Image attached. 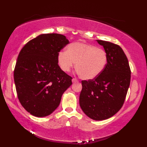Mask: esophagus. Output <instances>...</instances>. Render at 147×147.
Here are the masks:
<instances>
[{
  "mask_svg": "<svg viewBox=\"0 0 147 147\" xmlns=\"http://www.w3.org/2000/svg\"><path fill=\"white\" fill-rule=\"evenodd\" d=\"M71 80H72V82H78V80L76 79H73Z\"/></svg>",
  "mask_w": 147,
  "mask_h": 147,
  "instance_id": "1",
  "label": "esophagus"
}]
</instances>
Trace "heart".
<instances>
[{
    "label": "heart",
    "instance_id": "heart-1",
    "mask_svg": "<svg viewBox=\"0 0 147 147\" xmlns=\"http://www.w3.org/2000/svg\"><path fill=\"white\" fill-rule=\"evenodd\" d=\"M61 69L67 72L74 67L80 77L84 80H92L103 72L107 64L108 55L103 49L93 45L75 42L70 44L66 51H61L57 57Z\"/></svg>",
    "mask_w": 147,
    "mask_h": 147
}]
</instances>
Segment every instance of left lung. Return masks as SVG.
<instances>
[{"instance_id":"8db88e82","label":"left lung","mask_w":147,"mask_h":147,"mask_svg":"<svg viewBox=\"0 0 147 147\" xmlns=\"http://www.w3.org/2000/svg\"><path fill=\"white\" fill-rule=\"evenodd\" d=\"M97 42L107 53V64L96 78L82 80L79 104L89 118L101 121L114 115L123 105L130 85L131 69L119 45L101 40Z\"/></svg>"}]
</instances>
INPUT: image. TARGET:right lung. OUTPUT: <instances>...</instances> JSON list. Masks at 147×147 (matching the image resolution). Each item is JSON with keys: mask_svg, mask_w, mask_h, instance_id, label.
<instances>
[{"mask_svg": "<svg viewBox=\"0 0 147 147\" xmlns=\"http://www.w3.org/2000/svg\"><path fill=\"white\" fill-rule=\"evenodd\" d=\"M69 43L65 35L46 34L26 43L19 53L14 70L18 98L26 111L42 117L60 103L72 78L58 64L59 52Z\"/></svg>", "mask_w": 147, "mask_h": 147, "instance_id": "obj_1", "label": "right lung"}]
</instances>
